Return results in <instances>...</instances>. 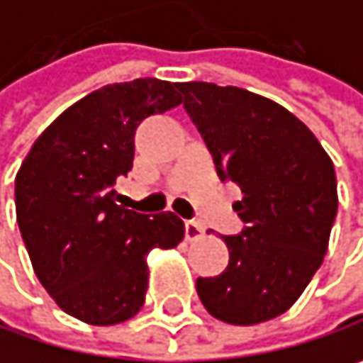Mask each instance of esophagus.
<instances>
[{"instance_id": "34e87169", "label": "esophagus", "mask_w": 363, "mask_h": 363, "mask_svg": "<svg viewBox=\"0 0 363 363\" xmlns=\"http://www.w3.org/2000/svg\"><path fill=\"white\" fill-rule=\"evenodd\" d=\"M203 235V227L197 223V220H186L184 223V238L189 240V242H195V240H199Z\"/></svg>"}]
</instances>
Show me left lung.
<instances>
[{
  "instance_id": "8db88e82",
  "label": "left lung",
  "mask_w": 363,
  "mask_h": 363,
  "mask_svg": "<svg viewBox=\"0 0 363 363\" xmlns=\"http://www.w3.org/2000/svg\"><path fill=\"white\" fill-rule=\"evenodd\" d=\"M220 181L240 184L242 233L223 235L229 264L197 277L206 311L233 326L286 313L328 250L338 210L334 164L313 132L281 105L208 82L177 84Z\"/></svg>"
}]
</instances>
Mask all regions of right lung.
<instances>
[{"label":"right lung","mask_w":363,"mask_h":363,"mask_svg":"<svg viewBox=\"0 0 363 363\" xmlns=\"http://www.w3.org/2000/svg\"><path fill=\"white\" fill-rule=\"evenodd\" d=\"M177 84L155 77L105 86L60 113L16 174V220L37 279L56 305L92 326L134 318L147 292V254L177 248L174 212L138 214L113 189L134 162L149 115L181 105Z\"/></svg>","instance_id":"right-lung-1"}]
</instances>
